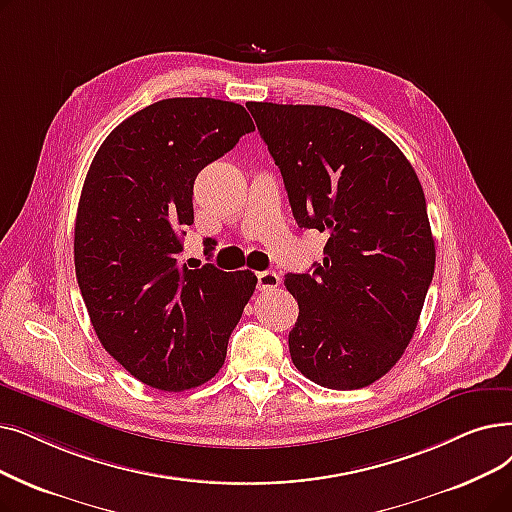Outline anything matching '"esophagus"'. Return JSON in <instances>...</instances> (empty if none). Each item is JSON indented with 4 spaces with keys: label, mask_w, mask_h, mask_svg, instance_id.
<instances>
[{
    "label": "esophagus",
    "mask_w": 512,
    "mask_h": 512,
    "mask_svg": "<svg viewBox=\"0 0 512 512\" xmlns=\"http://www.w3.org/2000/svg\"><path fill=\"white\" fill-rule=\"evenodd\" d=\"M280 286V276L272 270L257 272V288L259 291H274V288Z\"/></svg>",
    "instance_id": "1"
}]
</instances>
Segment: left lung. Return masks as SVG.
<instances>
[{"instance_id": "left-lung-1", "label": "left lung", "mask_w": 512, "mask_h": 512, "mask_svg": "<svg viewBox=\"0 0 512 512\" xmlns=\"http://www.w3.org/2000/svg\"><path fill=\"white\" fill-rule=\"evenodd\" d=\"M299 228L328 234L314 274H286L297 370L328 389L379 381L406 351L435 272L425 192L383 131L345 110L249 102Z\"/></svg>"}]
</instances>
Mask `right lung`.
I'll list each match as a JSON object with an SVG mask.
<instances>
[{
	"instance_id": "right-lung-1",
	"label": "right lung",
	"mask_w": 512,
	"mask_h": 512,
	"mask_svg": "<svg viewBox=\"0 0 512 512\" xmlns=\"http://www.w3.org/2000/svg\"><path fill=\"white\" fill-rule=\"evenodd\" d=\"M255 131L240 104L154 102L108 133L87 171L75 221V272L102 347L161 391L207 383L257 276L177 263L194 224L201 169Z\"/></svg>"
}]
</instances>
